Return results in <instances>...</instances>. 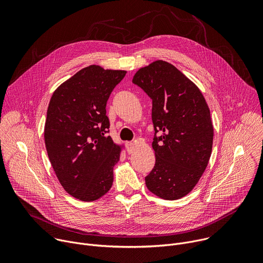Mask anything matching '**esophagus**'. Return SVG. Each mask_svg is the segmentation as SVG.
Returning a JSON list of instances; mask_svg holds the SVG:
<instances>
[{
  "label": "esophagus",
  "instance_id": "1",
  "mask_svg": "<svg viewBox=\"0 0 263 263\" xmlns=\"http://www.w3.org/2000/svg\"><path fill=\"white\" fill-rule=\"evenodd\" d=\"M135 149H136L135 143L134 142H128V153L132 154V153L135 152Z\"/></svg>",
  "mask_w": 263,
  "mask_h": 263
}]
</instances>
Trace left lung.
<instances>
[{"mask_svg": "<svg viewBox=\"0 0 263 263\" xmlns=\"http://www.w3.org/2000/svg\"><path fill=\"white\" fill-rule=\"evenodd\" d=\"M132 82L152 99L155 166L146 177L147 190L164 200L189 195L211 156L213 125L200 88L173 64L156 60L140 67Z\"/></svg>", "mask_w": 263, "mask_h": 263, "instance_id": "obj_1", "label": "left lung"}]
</instances>
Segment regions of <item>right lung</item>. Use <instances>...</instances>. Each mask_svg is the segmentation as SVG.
Masks as SVG:
<instances>
[{"instance_id":"right-lung-1","label":"right lung","mask_w":263,"mask_h":263,"mask_svg":"<svg viewBox=\"0 0 263 263\" xmlns=\"http://www.w3.org/2000/svg\"><path fill=\"white\" fill-rule=\"evenodd\" d=\"M127 71L86 66L53 92L45 124V143L53 170L71 197L92 202L109 192L124 144L105 136L106 104Z\"/></svg>"}]
</instances>
